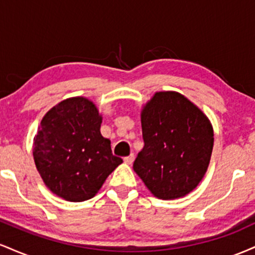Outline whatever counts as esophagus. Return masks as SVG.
I'll return each instance as SVG.
<instances>
[{
	"label": "esophagus",
	"instance_id": "34e87169",
	"mask_svg": "<svg viewBox=\"0 0 255 255\" xmlns=\"http://www.w3.org/2000/svg\"><path fill=\"white\" fill-rule=\"evenodd\" d=\"M134 158H135V156H134V154L133 153H130L129 154V156H128V157H126L125 158V163H126V164H131V163H133L134 162Z\"/></svg>",
	"mask_w": 255,
	"mask_h": 255
}]
</instances>
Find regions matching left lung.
Masks as SVG:
<instances>
[{
  "label": "left lung",
  "instance_id": "8db88e82",
  "mask_svg": "<svg viewBox=\"0 0 255 255\" xmlns=\"http://www.w3.org/2000/svg\"><path fill=\"white\" fill-rule=\"evenodd\" d=\"M145 146L133 169L154 197L174 200L201 182L213 148L209 118L176 91H159L140 114Z\"/></svg>",
  "mask_w": 255,
  "mask_h": 255
}]
</instances>
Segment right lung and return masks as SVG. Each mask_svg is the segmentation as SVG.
Here are the masks:
<instances>
[{
    "instance_id": "right-lung-1",
    "label": "right lung",
    "mask_w": 255,
    "mask_h": 255,
    "mask_svg": "<svg viewBox=\"0 0 255 255\" xmlns=\"http://www.w3.org/2000/svg\"><path fill=\"white\" fill-rule=\"evenodd\" d=\"M102 115L92 101L72 97L52 107L33 137L34 164L44 184L73 203L97 194L122 163L101 134Z\"/></svg>"
}]
</instances>
